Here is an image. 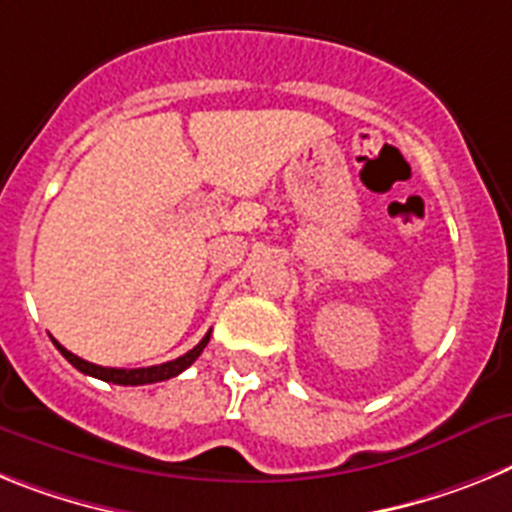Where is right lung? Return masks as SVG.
<instances>
[{"instance_id": "obj_1", "label": "right lung", "mask_w": 512, "mask_h": 512, "mask_svg": "<svg viewBox=\"0 0 512 512\" xmlns=\"http://www.w3.org/2000/svg\"><path fill=\"white\" fill-rule=\"evenodd\" d=\"M208 340H211V332H206V337H203V340L198 342L193 350H188V353L180 355V358H175V361L159 363V366H149V368H105V366H97V363L84 361V358H79V355L69 353V350H66L59 340H53V345L59 348V353L64 355L71 366L77 368V371L87 373V376H95V379L108 381V384L141 386V384H157V381H167V379H172V376H177V373L185 371L188 366H193L195 358H198V355L203 353V348L208 345Z\"/></svg>"}]
</instances>
